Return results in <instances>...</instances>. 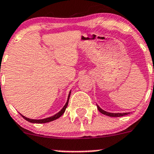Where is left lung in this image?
<instances>
[{
	"label": "left lung",
	"instance_id": "obj_1",
	"mask_svg": "<svg viewBox=\"0 0 154 154\" xmlns=\"http://www.w3.org/2000/svg\"><path fill=\"white\" fill-rule=\"evenodd\" d=\"M97 107H98V110H99L101 113L107 115V116H109V117H123V116H126V115L129 114V113H109V112L104 111V110H102V109H101L99 106L97 105Z\"/></svg>",
	"mask_w": 154,
	"mask_h": 154
}]
</instances>
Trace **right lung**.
Wrapping results in <instances>:
<instances>
[{
	"instance_id": "right-lung-1",
	"label": "right lung",
	"mask_w": 154,
	"mask_h": 154,
	"mask_svg": "<svg viewBox=\"0 0 154 154\" xmlns=\"http://www.w3.org/2000/svg\"><path fill=\"white\" fill-rule=\"evenodd\" d=\"M70 95H71V92H70L69 95H68V101H67L66 104H65V106L63 107V108L62 109V110H60V111L59 112V113H57L56 114H55L54 116H53V117H48V118H45V119H42V120H33V119H29V118H27V117H24V116H22V117H23L25 120H26L27 121L30 122V123H49V122H51V121H53V120H56V119L59 118V117L62 116V114H63L64 113H65V109H66L67 106H68V101H69V97H70Z\"/></svg>"
}]
</instances>
